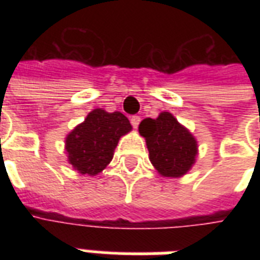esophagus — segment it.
I'll return each mask as SVG.
<instances>
[{"mask_svg": "<svg viewBox=\"0 0 260 260\" xmlns=\"http://www.w3.org/2000/svg\"><path fill=\"white\" fill-rule=\"evenodd\" d=\"M140 120H142L140 116H132V117H131V124H132L134 128H138L139 124H140Z\"/></svg>", "mask_w": 260, "mask_h": 260, "instance_id": "1", "label": "esophagus"}]
</instances>
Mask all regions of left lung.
<instances>
[{"label":"left lung","mask_w":260,"mask_h":260,"mask_svg":"<svg viewBox=\"0 0 260 260\" xmlns=\"http://www.w3.org/2000/svg\"><path fill=\"white\" fill-rule=\"evenodd\" d=\"M139 134L146 139L152 166L163 177H182L196 162L197 140L169 112H162L158 118H144Z\"/></svg>","instance_id":"8db88e82"}]
</instances>
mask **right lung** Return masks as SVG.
<instances>
[{"instance_id":"1","label":"right lung","mask_w":260,"mask_h":260,"mask_svg":"<svg viewBox=\"0 0 260 260\" xmlns=\"http://www.w3.org/2000/svg\"><path fill=\"white\" fill-rule=\"evenodd\" d=\"M132 129L129 120L120 112L91 110L85 121L67 135L69 163L86 175H97L113 159L114 148L121 136Z\"/></svg>"}]
</instances>
